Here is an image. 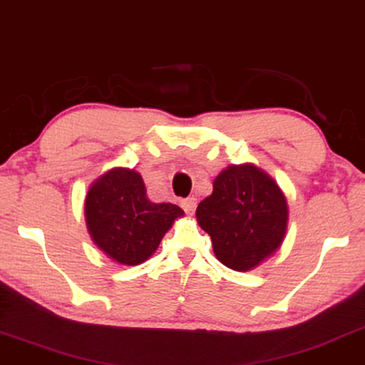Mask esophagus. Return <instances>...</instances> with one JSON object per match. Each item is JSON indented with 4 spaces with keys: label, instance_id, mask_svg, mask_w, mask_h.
Returning <instances> with one entry per match:
<instances>
[{
    "label": "esophagus",
    "instance_id": "1",
    "mask_svg": "<svg viewBox=\"0 0 365 365\" xmlns=\"http://www.w3.org/2000/svg\"><path fill=\"white\" fill-rule=\"evenodd\" d=\"M181 205H182V209L186 210L187 214H194L195 205H197V199H195V197H187V199L181 200Z\"/></svg>",
    "mask_w": 365,
    "mask_h": 365
}]
</instances>
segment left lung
Here are the masks:
<instances>
[{
  "label": "left lung",
  "instance_id": "left-lung-1",
  "mask_svg": "<svg viewBox=\"0 0 365 365\" xmlns=\"http://www.w3.org/2000/svg\"><path fill=\"white\" fill-rule=\"evenodd\" d=\"M227 268L248 272L282 247L288 229L287 197L270 174L250 163L232 165L214 179V189L195 210Z\"/></svg>",
  "mask_w": 365,
  "mask_h": 365
}]
</instances>
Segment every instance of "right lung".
I'll list each match as a JSON object with an SVG mask.
<instances>
[{"label":"right lung","instance_id":"add662e5","mask_svg":"<svg viewBox=\"0 0 365 365\" xmlns=\"http://www.w3.org/2000/svg\"><path fill=\"white\" fill-rule=\"evenodd\" d=\"M93 244L120 265H140L160 247L184 210L171 202H151L140 173L113 168L95 179L83 204Z\"/></svg>","mask_w":365,"mask_h":365}]
</instances>
